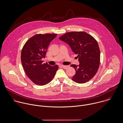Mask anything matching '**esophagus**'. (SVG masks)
<instances>
[{
    "label": "esophagus",
    "mask_w": 123,
    "mask_h": 123,
    "mask_svg": "<svg viewBox=\"0 0 123 123\" xmlns=\"http://www.w3.org/2000/svg\"><path fill=\"white\" fill-rule=\"evenodd\" d=\"M62 67L64 69H67V68H68V66H67V65H62Z\"/></svg>",
    "instance_id": "1"
}]
</instances>
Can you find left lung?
I'll return each instance as SVG.
<instances>
[{
	"mask_svg": "<svg viewBox=\"0 0 123 123\" xmlns=\"http://www.w3.org/2000/svg\"><path fill=\"white\" fill-rule=\"evenodd\" d=\"M59 39L67 43L78 55L79 65H71L76 71L73 81L78 83L88 82L95 75L100 65V51L97 42L91 35L82 31L67 32Z\"/></svg>",
	"mask_w": 123,
	"mask_h": 123,
	"instance_id": "obj_1",
	"label": "left lung"
}]
</instances>
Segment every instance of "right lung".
I'll use <instances>...</instances> for the list:
<instances>
[{
    "mask_svg": "<svg viewBox=\"0 0 123 123\" xmlns=\"http://www.w3.org/2000/svg\"><path fill=\"white\" fill-rule=\"evenodd\" d=\"M57 34H37L26 42L21 51V61L27 76L35 84L44 85L50 82L58 69V66H51L43 63L47 48Z\"/></svg>",
    "mask_w": 123,
    "mask_h": 123,
    "instance_id": "add662e5",
    "label": "right lung"
}]
</instances>
